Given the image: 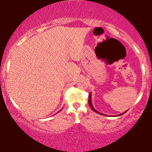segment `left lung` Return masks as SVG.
<instances>
[{"label":"left lung","instance_id":"8db88e82","mask_svg":"<svg viewBox=\"0 0 152 152\" xmlns=\"http://www.w3.org/2000/svg\"><path fill=\"white\" fill-rule=\"evenodd\" d=\"M92 96H91V93L90 94H89V96H88V104H89V106H90V107L91 108H92V110H93V111H95V112H96V113H98V114H100V115H103V114H102V113H99V112H98V111H97L96 110L95 108H94V107H93V104H92ZM126 112H124V113H122V114H120V115H117V116H119V115H123V114H125V113Z\"/></svg>","mask_w":152,"mask_h":152}]
</instances>
